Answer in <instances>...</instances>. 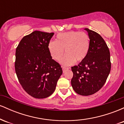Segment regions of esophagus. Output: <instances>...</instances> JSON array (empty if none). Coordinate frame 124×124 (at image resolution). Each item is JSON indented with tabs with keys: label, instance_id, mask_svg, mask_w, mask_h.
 Instances as JSON below:
<instances>
[{
	"label": "esophagus",
	"instance_id": "obj_1",
	"mask_svg": "<svg viewBox=\"0 0 124 124\" xmlns=\"http://www.w3.org/2000/svg\"><path fill=\"white\" fill-rule=\"evenodd\" d=\"M69 69V68H66V67H64V66L62 67V70H63V72L66 70H67V69Z\"/></svg>",
	"mask_w": 124,
	"mask_h": 124
}]
</instances>
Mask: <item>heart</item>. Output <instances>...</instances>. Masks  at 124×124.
I'll list each match as a JSON object with an SVG mask.
<instances>
[{"label":"heart","mask_w":124,"mask_h":124,"mask_svg":"<svg viewBox=\"0 0 124 124\" xmlns=\"http://www.w3.org/2000/svg\"><path fill=\"white\" fill-rule=\"evenodd\" d=\"M90 38L85 32L70 31L57 34L56 41L48 42V49L51 57L60 61L64 54L66 55L61 61L64 65L69 66L75 62H81L86 58L89 52Z\"/></svg>","instance_id":"b5f03b06"}]
</instances>
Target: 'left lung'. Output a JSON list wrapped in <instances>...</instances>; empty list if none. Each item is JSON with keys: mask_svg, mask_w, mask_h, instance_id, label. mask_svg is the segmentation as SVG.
<instances>
[{"mask_svg": "<svg viewBox=\"0 0 124 124\" xmlns=\"http://www.w3.org/2000/svg\"><path fill=\"white\" fill-rule=\"evenodd\" d=\"M90 38L87 55L77 66L72 67L73 76L71 85L75 92L90 96L97 92L106 83L111 70L108 47L100 35L85 28Z\"/></svg>", "mask_w": 124, "mask_h": 124, "instance_id": "obj_1", "label": "left lung"}]
</instances>
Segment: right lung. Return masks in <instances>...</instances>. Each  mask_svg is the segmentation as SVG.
Instances as JSON below:
<instances>
[{
  "label": "right lung",
  "mask_w": 124,
  "mask_h": 124,
  "mask_svg": "<svg viewBox=\"0 0 124 124\" xmlns=\"http://www.w3.org/2000/svg\"><path fill=\"white\" fill-rule=\"evenodd\" d=\"M54 32L33 31L21 39L16 51L15 70L28 94L44 99L55 91L62 69L52 59L48 44Z\"/></svg>",
  "instance_id": "1"
}]
</instances>
